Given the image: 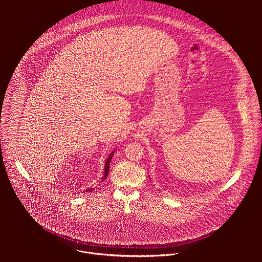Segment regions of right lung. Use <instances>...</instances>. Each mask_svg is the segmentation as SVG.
Returning <instances> with one entry per match:
<instances>
[{
  "instance_id": "obj_1",
  "label": "right lung",
  "mask_w": 262,
  "mask_h": 262,
  "mask_svg": "<svg viewBox=\"0 0 262 262\" xmlns=\"http://www.w3.org/2000/svg\"><path fill=\"white\" fill-rule=\"evenodd\" d=\"M113 154H114V151H113L112 153L110 154V156L108 157V159H107V161H106V165H105V170H104V180H106L107 179V177H108V174H109V170H110V162H111V159H112ZM93 188H89V189H86V191H90V190H92Z\"/></svg>"
}]
</instances>
